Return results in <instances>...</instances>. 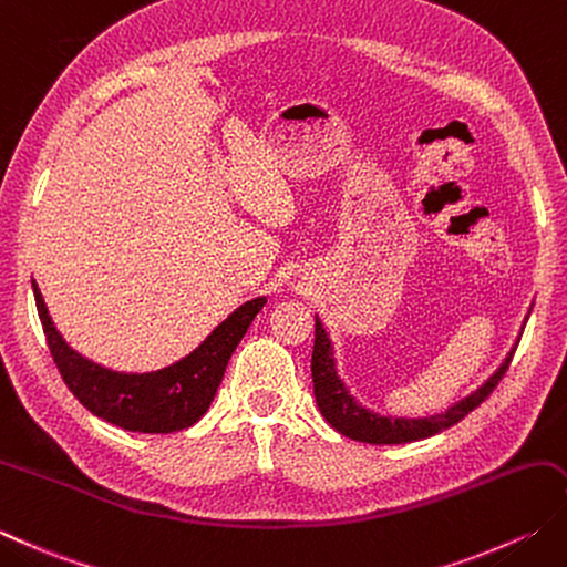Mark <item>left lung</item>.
Segmentation results:
<instances>
[{
    "label": "left lung",
    "instance_id": "obj_1",
    "mask_svg": "<svg viewBox=\"0 0 567 567\" xmlns=\"http://www.w3.org/2000/svg\"><path fill=\"white\" fill-rule=\"evenodd\" d=\"M514 351H516V343L489 379L476 388V391H472L467 398H462V401L450 405L445 413H435L427 417L381 415L361 405L357 398L351 395L347 383L341 381V375L337 371V359H334V343H331L324 324H321V319L315 317V351H312L315 398L321 415H324L327 423L337 432H341V435L359 442H371V445H403V442L425 440V437L437 435L442 430L457 425L460 420L464 415H470L476 405H482V401L489 398L496 383L502 381L508 363L514 359Z\"/></svg>",
    "mask_w": 567,
    "mask_h": 567
}]
</instances>
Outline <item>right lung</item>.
<instances>
[{
	"label": "right lung",
	"instance_id": "obj_1",
	"mask_svg": "<svg viewBox=\"0 0 567 567\" xmlns=\"http://www.w3.org/2000/svg\"><path fill=\"white\" fill-rule=\"evenodd\" d=\"M31 287L53 363L71 393L105 423L130 432H152V435L186 430L204 417L224 381L230 353L246 337L255 315L268 302V297H255L240 305L188 357L166 369L122 373L71 349L61 331L53 327L39 285L31 280Z\"/></svg>",
	"mask_w": 567,
	"mask_h": 567
}]
</instances>
